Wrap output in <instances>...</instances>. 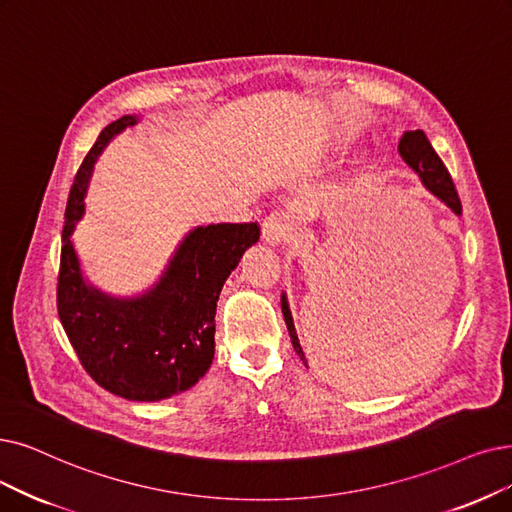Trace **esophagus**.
Instances as JSON below:
<instances>
[{
    "label": "esophagus",
    "mask_w": 512,
    "mask_h": 512,
    "mask_svg": "<svg viewBox=\"0 0 512 512\" xmlns=\"http://www.w3.org/2000/svg\"><path fill=\"white\" fill-rule=\"evenodd\" d=\"M290 239V222L279 214H271L262 224V241L279 248Z\"/></svg>",
    "instance_id": "34e87169"
}]
</instances>
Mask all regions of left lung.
<instances>
[{
  "mask_svg": "<svg viewBox=\"0 0 512 512\" xmlns=\"http://www.w3.org/2000/svg\"><path fill=\"white\" fill-rule=\"evenodd\" d=\"M399 155L407 163V168H410L422 180V185L428 193L435 195L439 201H443L445 206L452 210L456 216L462 214V203H460V197L456 193L452 176H449L447 168L443 166V161L439 159V155L435 153V149L431 147V142H428V138L422 130H407L401 136ZM281 311H283L285 325H288L294 351L298 353L300 361L306 365V355H304L302 346H300L296 327H294V319H292V311H290V302H288V296H285V292L281 294Z\"/></svg>",
  "mask_w": 512,
  "mask_h": 512,
  "instance_id": "obj_1",
  "label": "left lung"
}]
</instances>
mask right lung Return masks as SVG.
<instances>
[{
  "mask_svg": "<svg viewBox=\"0 0 512 512\" xmlns=\"http://www.w3.org/2000/svg\"><path fill=\"white\" fill-rule=\"evenodd\" d=\"M138 121V115H124L102 130L75 176L60 252L58 317L96 384L128 401H161L189 391L210 370L216 300L260 229L256 222L191 229L159 279L134 296H113L90 283L71 235L86 214L100 153Z\"/></svg>",
  "mask_w": 512,
  "mask_h": 512,
  "instance_id": "right-lung-1",
  "label": "right lung"
}]
</instances>
